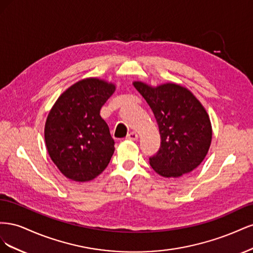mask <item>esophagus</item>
Returning a JSON list of instances; mask_svg holds the SVG:
<instances>
[{"instance_id": "1", "label": "esophagus", "mask_w": 253, "mask_h": 253, "mask_svg": "<svg viewBox=\"0 0 253 253\" xmlns=\"http://www.w3.org/2000/svg\"><path fill=\"white\" fill-rule=\"evenodd\" d=\"M126 139L127 140H137L138 139V135H137V133H135V132H131L129 134H127Z\"/></svg>"}]
</instances>
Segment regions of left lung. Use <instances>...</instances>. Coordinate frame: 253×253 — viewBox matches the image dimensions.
<instances>
[{"mask_svg": "<svg viewBox=\"0 0 253 253\" xmlns=\"http://www.w3.org/2000/svg\"><path fill=\"white\" fill-rule=\"evenodd\" d=\"M135 88L154 113L162 142L150 165L164 177H179L202 164L212 139L210 118L191 91L175 83L152 87L135 81Z\"/></svg>", "mask_w": 253, "mask_h": 253, "instance_id": "left-lung-1", "label": "left lung"}]
</instances>
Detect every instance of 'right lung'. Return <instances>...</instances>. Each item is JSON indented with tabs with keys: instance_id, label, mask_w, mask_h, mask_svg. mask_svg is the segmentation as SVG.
Instances as JSON below:
<instances>
[{
	"instance_id": "right-lung-1",
	"label": "right lung",
	"mask_w": 253,
	"mask_h": 253,
	"mask_svg": "<svg viewBox=\"0 0 253 253\" xmlns=\"http://www.w3.org/2000/svg\"><path fill=\"white\" fill-rule=\"evenodd\" d=\"M115 91L97 78L78 81L61 95L45 124V143L60 172L75 181L101 174L114 154L115 141L100 110Z\"/></svg>"
}]
</instances>
